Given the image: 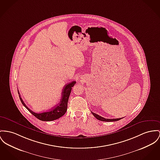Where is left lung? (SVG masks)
Masks as SVG:
<instances>
[{
	"label": "left lung",
	"mask_w": 160,
	"mask_h": 160,
	"mask_svg": "<svg viewBox=\"0 0 160 160\" xmlns=\"http://www.w3.org/2000/svg\"><path fill=\"white\" fill-rule=\"evenodd\" d=\"M93 114V115L97 119L99 120V121H107V122H112V121H119L122 118H117V119H106L98 115H97L96 113L91 112Z\"/></svg>",
	"instance_id": "left-lung-1"
}]
</instances>
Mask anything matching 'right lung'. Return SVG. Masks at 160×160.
Returning a JSON list of instances; mask_svg holds the SVG:
<instances>
[{"mask_svg": "<svg viewBox=\"0 0 160 160\" xmlns=\"http://www.w3.org/2000/svg\"><path fill=\"white\" fill-rule=\"evenodd\" d=\"M75 84H76V81H72V82L68 84H66L62 90V98L61 99L60 102L56 106L54 107L53 108L49 110L47 112H43L42 113H35L32 110L28 108V107L23 102L21 97V95L19 92V90H18V94H19V96L22 104L35 117L37 118L39 120H41L43 121H51L56 120L62 117L65 113L67 110V104H68L69 96L71 93L72 87H73Z\"/></svg>", "mask_w": 160, "mask_h": 160, "instance_id": "add662e5", "label": "right lung"}]
</instances>
